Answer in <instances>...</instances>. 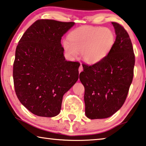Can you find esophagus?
<instances>
[{
    "instance_id": "obj_1",
    "label": "esophagus",
    "mask_w": 146,
    "mask_h": 146,
    "mask_svg": "<svg viewBox=\"0 0 146 146\" xmlns=\"http://www.w3.org/2000/svg\"><path fill=\"white\" fill-rule=\"evenodd\" d=\"M82 70H83L82 66L81 64H80V67H79V69H78V72H79V73H80V72H82Z\"/></svg>"
}]
</instances>
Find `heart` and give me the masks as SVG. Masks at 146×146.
<instances>
[{"label":"heart","instance_id":"obj_1","mask_svg":"<svg viewBox=\"0 0 146 146\" xmlns=\"http://www.w3.org/2000/svg\"><path fill=\"white\" fill-rule=\"evenodd\" d=\"M69 40L63 41L66 52L71 56L82 53L85 63L94 65L103 60L112 50L115 42L114 32L109 28L83 26L69 34Z\"/></svg>","mask_w":146,"mask_h":146}]
</instances>
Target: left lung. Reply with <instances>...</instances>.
I'll return each mask as SVG.
<instances>
[{"instance_id": "1", "label": "left lung", "mask_w": 146, "mask_h": 146, "mask_svg": "<svg viewBox=\"0 0 146 146\" xmlns=\"http://www.w3.org/2000/svg\"><path fill=\"white\" fill-rule=\"evenodd\" d=\"M112 25L116 37L111 51L99 63L82 65L79 75L85 89V114L91 119L107 118L119 110L133 81L135 57L131 39L123 27Z\"/></svg>"}]
</instances>
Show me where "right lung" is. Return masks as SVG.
Masks as SVG:
<instances>
[{
  "label": "right lung",
  "mask_w": 146,
  "mask_h": 146,
  "mask_svg": "<svg viewBox=\"0 0 146 146\" xmlns=\"http://www.w3.org/2000/svg\"><path fill=\"white\" fill-rule=\"evenodd\" d=\"M75 24L38 20L19 41L13 69L15 91L32 114H59L64 95L78 80L80 64L66 60L61 44L62 37Z\"/></svg>",
  "instance_id": "obj_1"
}]
</instances>
